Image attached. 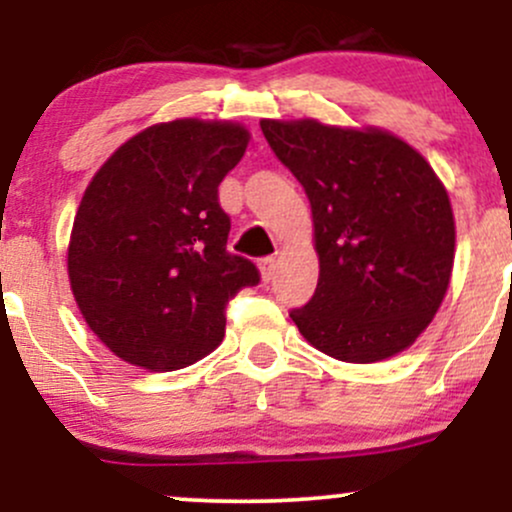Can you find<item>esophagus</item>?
<instances>
[{
  "instance_id": "obj_1",
  "label": "esophagus",
  "mask_w": 512,
  "mask_h": 512,
  "mask_svg": "<svg viewBox=\"0 0 512 512\" xmlns=\"http://www.w3.org/2000/svg\"><path fill=\"white\" fill-rule=\"evenodd\" d=\"M260 272H262V279L267 281V284L274 279V274H276V260H274V257H267V260L260 262Z\"/></svg>"
}]
</instances>
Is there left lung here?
Here are the masks:
<instances>
[{"instance_id":"left-lung-1","label":"left lung","mask_w":512,"mask_h":512,"mask_svg":"<svg viewBox=\"0 0 512 512\" xmlns=\"http://www.w3.org/2000/svg\"><path fill=\"white\" fill-rule=\"evenodd\" d=\"M313 211L315 296L293 310L305 342L346 363L402 354L431 325L455 262L448 190L414 146L380 127L260 120Z\"/></svg>"}]
</instances>
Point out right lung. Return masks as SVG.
<instances>
[{
  "label": "right lung",
  "mask_w": 512,
  "mask_h": 512,
  "mask_svg": "<svg viewBox=\"0 0 512 512\" xmlns=\"http://www.w3.org/2000/svg\"><path fill=\"white\" fill-rule=\"evenodd\" d=\"M250 144L231 120L158 122L117 146L76 209L67 248L74 301L122 361L168 373L223 342L226 303L260 281L228 255L219 185Z\"/></svg>",
  "instance_id": "1"
}]
</instances>
